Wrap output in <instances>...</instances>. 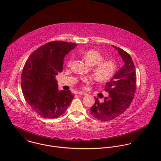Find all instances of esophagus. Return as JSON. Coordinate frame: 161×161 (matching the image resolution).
<instances>
[{
    "label": "esophagus",
    "mask_w": 161,
    "mask_h": 161,
    "mask_svg": "<svg viewBox=\"0 0 161 161\" xmlns=\"http://www.w3.org/2000/svg\"><path fill=\"white\" fill-rule=\"evenodd\" d=\"M78 93L80 95H87V93L86 92H82V91H80Z\"/></svg>",
    "instance_id": "obj_1"
}]
</instances>
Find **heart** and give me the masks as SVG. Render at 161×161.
<instances>
[{"label":"heart","mask_w":161,"mask_h":161,"mask_svg":"<svg viewBox=\"0 0 161 161\" xmlns=\"http://www.w3.org/2000/svg\"><path fill=\"white\" fill-rule=\"evenodd\" d=\"M82 57L88 65L93 66L92 72L98 81H108L114 75L116 70L115 63L112 60H103V55L98 51L88 50L82 54ZM72 63V58H70L67 62V66L70 67ZM82 81L86 84H89L92 80L91 78L84 77Z\"/></svg>","instance_id":"obj_1"}]
</instances>
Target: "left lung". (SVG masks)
Masks as SVG:
<instances>
[{"instance_id":"1","label":"left lung","mask_w":161,"mask_h":161,"mask_svg":"<svg viewBox=\"0 0 161 161\" xmlns=\"http://www.w3.org/2000/svg\"><path fill=\"white\" fill-rule=\"evenodd\" d=\"M125 63L105 86L108 97L102 102L95 97L91 113L101 121H109L121 115L132 102L136 88V74L131 56L123 49L114 46Z\"/></svg>"}]
</instances>
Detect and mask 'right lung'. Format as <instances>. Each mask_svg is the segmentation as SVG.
Segmentation results:
<instances>
[{
	"label": "right lung",
	"mask_w": 161,
	"mask_h": 161,
	"mask_svg": "<svg viewBox=\"0 0 161 161\" xmlns=\"http://www.w3.org/2000/svg\"><path fill=\"white\" fill-rule=\"evenodd\" d=\"M77 44L52 42L38 47L28 58L22 72L23 96L38 115L56 118L64 114L74 94L58 90L56 76L63 70L64 58Z\"/></svg>",
	"instance_id": "add662e5"
}]
</instances>
